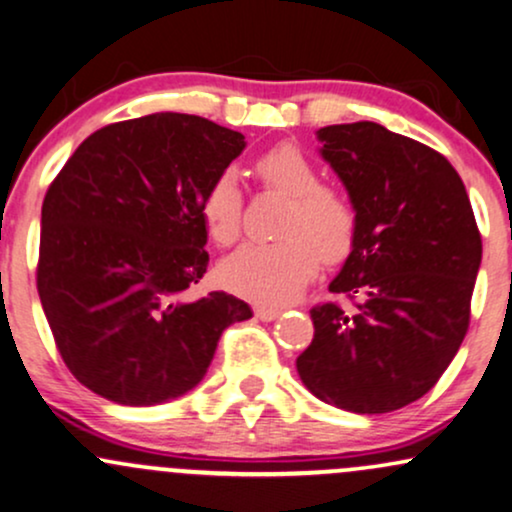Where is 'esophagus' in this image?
I'll return each instance as SVG.
<instances>
[{
  "label": "esophagus",
  "instance_id": "34e87169",
  "mask_svg": "<svg viewBox=\"0 0 512 512\" xmlns=\"http://www.w3.org/2000/svg\"><path fill=\"white\" fill-rule=\"evenodd\" d=\"M279 315H281L279 307H264V305L255 307V317L262 319V322H272V319H276Z\"/></svg>",
  "mask_w": 512,
  "mask_h": 512
}]
</instances>
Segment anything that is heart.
I'll return each mask as SVG.
<instances>
[{
    "mask_svg": "<svg viewBox=\"0 0 512 512\" xmlns=\"http://www.w3.org/2000/svg\"><path fill=\"white\" fill-rule=\"evenodd\" d=\"M257 176L269 188L291 197L274 243H245L219 264L221 283L262 305L291 300L324 262H338L355 243L357 212L353 200L322 174L300 147L276 145L255 162ZM200 217L209 238L231 245L240 236L243 193L233 171L212 178L200 197Z\"/></svg>",
    "mask_w": 512,
    "mask_h": 512,
    "instance_id": "heart-1",
    "label": "heart"
}]
</instances>
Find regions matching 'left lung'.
Returning a JSON list of instances; mask_svg holds the SVG:
<instances>
[{
	"mask_svg": "<svg viewBox=\"0 0 512 512\" xmlns=\"http://www.w3.org/2000/svg\"><path fill=\"white\" fill-rule=\"evenodd\" d=\"M357 212L353 250L331 293L353 303L310 310L315 338L295 360L307 391L360 415L422 398L470 326L482 236L451 162L372 121L319 128Z\"/></svg>",
	"mask_w": 512,
	"mask_h": 512,
	"instance_id": "left-lung-1",
	"label": "left lung"
}]
</instances>
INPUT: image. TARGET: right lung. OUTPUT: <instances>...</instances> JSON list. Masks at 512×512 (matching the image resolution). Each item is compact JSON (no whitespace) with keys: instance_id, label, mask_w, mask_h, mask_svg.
<instances>
[{"instance_id":"1","label":"right lung","mask_w":512,"mask_h":512,"mask_svg":"<svg viewBox=\"0 0 512 512\" xmlns=\"http://www.w3.org/2000/svg\"><path fill=\"white\" fill-rule=\"evenodd\" d=\"M243 133L190 114L109 123L73 152L42 202L38 293L66 367L119 405L200 384L226 326L252 317L207 272L200 197Z\"/></svg>"}]
</instances>
